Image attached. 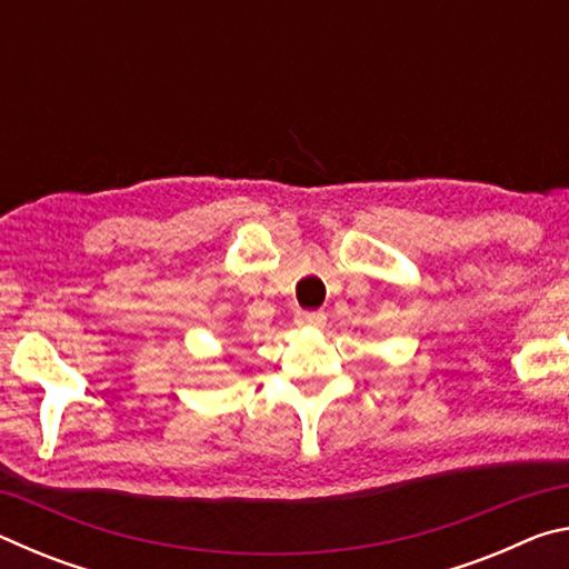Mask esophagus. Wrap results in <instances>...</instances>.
Segmentation results:
<instances>
[{
	"instance_id": "obj_1",
	"label": "esophagus",
	"mask_w": 569,
	"mask_h": 569,
	"mask_svg": "<svg viewBox=\"0 0 569 569\" xmlns=\"http://www.w3.org/2000/svg\"><path fill=\"white\" fill-rule=\"evenodd\" d=\"M293 321H296V326H301V329H323L326 313L323 311H298Z\"/></svg>"
}]
</instances>
